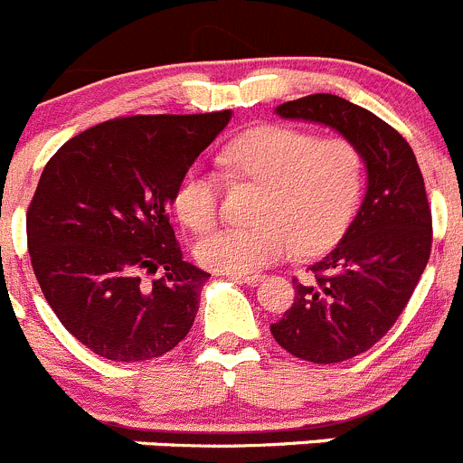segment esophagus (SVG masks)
<instances>
[{"label": "esophagus", "instance_id": "esophagus-1", "mask_svg": "<svg viewBox=\"0 0 463 463\" xmlns=\"http://www.w3.org/2000/svg\"><path fill=\"white\" fill-rule=\"evenodd\" d=\"M231 279L240 280V283H246V285H258L265 280V276L260 274H231Z\"/></svg>", "mask_w": 463, "mask_h": 463}]
</instances>
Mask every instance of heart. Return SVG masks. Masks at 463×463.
Segmentation results:
<instances>
[{"mask_svg": "<svg viewBox=\"0 0 463 463\" xmlns=\"http://www.w3.org/2000/svg\"><path fill=\"white\" fill-rule=\"evenodd\" d=\"M219 166L260 184L249 226H226L196 244V260L223 274H249L295 249L310 256L347 228L363 187L361 153L345 139H317L290 125H262L232 139ZM173 210L192 231H205L219 212V183L192 166L173 192Z\"/></svg>", "mask_w": 463, "mask_h": 463, "instance_id": "1", "label": "heart"}]
</instances>
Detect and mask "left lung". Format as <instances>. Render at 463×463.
Returning <instances> with one entry per match:
<instances>
[{
  "label": "left lung",
  "mask_w": 463,
  "mask_h": 463,
  "mask_svg": "<svg viewBox=\"0 0 463 463\" xmlns=\"http://www.w3.org/2000/svg\"><path fill=\"white\" fill-rule=\"evenodd\" d=\"M280 118L319 123L361 153L368 184L343 240L295 283V301L271 324L276 343L310 363L368 352L411 299L431 251V210L411 146L373 111L331 93L276 107Z\"/></svg>",
  "instance_id": "8db88e82"
}]
</instances>
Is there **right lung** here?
<instances>
[{"instance_id": "add662e5", "label": "right lung", "mask_w": 463, "mask_h": 463, "mask_svg": "<svg viewBox=\"0 0 463 463\" xmlns=\"http://www.w3.org/2000/svg\"><path fill=\"white\" fill-rule=\"evenodd\" d=\"M231 109L128 116L77 134L27 210L33 274L59 322L109 361H150L192 329L210 274L183 260L168 207ZM159 273L146 284L144 275Z\"/></svg>"}]
</instances>
